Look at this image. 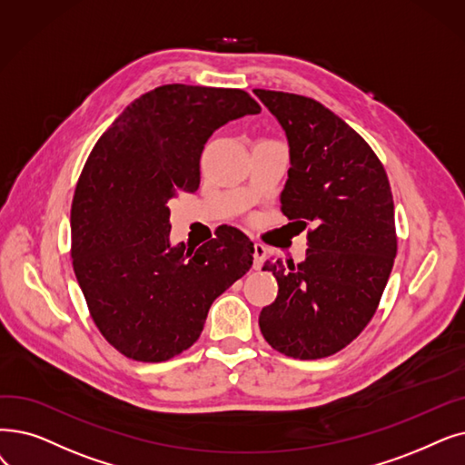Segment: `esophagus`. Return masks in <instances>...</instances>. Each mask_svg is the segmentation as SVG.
<instances>
[{
  "instance_id": "obj_1",
  "label": "esophagus",
  "mask_w": 465,
  "mask_h": 465,
  "mask_svg": "<svg viewBox=\"0 0 465 465\" xmlns=\"http://www.w3.org/2000/svg\"><path fill=\"white\" fill-rule=\"evenodd\" d=\"M252 249H254V264H252V268H254V270H260L262 266H264V262H266L268 249H266L264 245H262V243H254Z\"/></svg>"
}]
</instances>
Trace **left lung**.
<instances>
[{"mask_svg": "<svg viewBox=\"0 0 465 465\" xmlns=\"http://www.w3.org/2000/svg\"><path fill=\"white\" fill-rule=\"evenodd\" d=\"M285 129L291 169L281 213L304 230L302 264L266 262L279 292L260 312L268 344L294 359L344 350L378 310L397 254L395 209L381 161L359 133L308 96L254 89Z\"/></svg>", "mask_w": 465, "mask_h": 465, "instance_id": "left-lung-1", "label": "left lung"}]
</instances>
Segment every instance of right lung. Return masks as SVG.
<instances>
[{"label": "right lung", "mask_w": 465, "mask_h": 465, "mask_svg": "<svg viewBox=\"0 0 465 465\" xmlns=\"http://www.w3.org/2000/svg\"><path fill=\"white\" fill-rule=\"evenodd\" d=\"M241 89L161 85L98 138L72 199V266L108 344L143 362L192 348L213 302L252 266L251 239L222 230L195 252L169 243V201L199 186L209 136L258 114Z\"/></svg>", "instance_id": "right-lung-1"}]
</instances>
